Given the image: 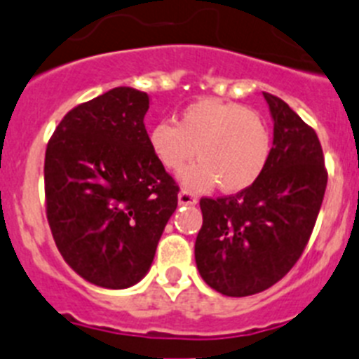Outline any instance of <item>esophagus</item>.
<instances>
[{"instance_id": "obj_1", "label": "esophagus", "mask_w": 359, "mask_h": 359, "mask_svg": "<svg viewBox=\"0 0 359 359\" xmlns=\"http://www.w3.org/2000/svg\"><path fill=\"white\" fill-rule=\"evenodd\" d=\"M198 202V198L195 195H191L189 191H180L179 193V205H195Z\"/></svg>"}]
</instances>
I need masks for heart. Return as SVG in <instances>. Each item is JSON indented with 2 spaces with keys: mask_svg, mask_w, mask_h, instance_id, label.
<instances>
[{
  "mask_svg": "<svg viewBox=\"0 0 359 359\" xmlns=\"http://www.w3.org/2000/svg\"><path fill=\"white\" fill-rule=\"evenodd\" d=\"M148 142L171 173L184 170L197 151L201 161L180 175L191 191H210L218 184L226 193L244 191L260 179L271 157L266 121L245 106L215 97L186 106L177 124L151 126Z\"/></svg>",
  "mask_w": 359,
  "mask_h": 359,
  "instance_id": "heart-1",
  "label": "heart"
}]
</instances>
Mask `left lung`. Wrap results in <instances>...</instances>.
Returning <instances> with one entry per match:
<instances>
[{
    "instance_id": "obj_1",
    "label": "left lung",
    "mask_w": 359,
    "mask_h": 359,
    "mask_svg": "<svg viewBox=\"0 0 359 359\" xmlns=\"http://www.w3.org/2000/svg\"><path fill=\"white\" fill-rule=\"evenodd\" d=\"M273 117L266 171L244 191L202 198L197 269L211 289L249 296L282 280L302 257L322 208L327 171L322 144L287 102L264 92Z\"/></svg>"
}]
</instances>
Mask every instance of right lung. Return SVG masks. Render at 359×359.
<instances>
[{
  "mask_svg": "<svg viewBox=\"0 0 359 359\" xmlns=\"http://www.w3.org/2000/svg\"><path fill=\"white\" fill-rule=\"evenodd\" d=\"M149 95L117 86L65 115L46 146V218L86 282L126 289L151 267L179 188L149 148Z\"/></svg>",
  "mask_w": 359,
  "mask_h": 359,
  "instance_id": "obj_1",
  "label": "right lung"
}]
</instances>
